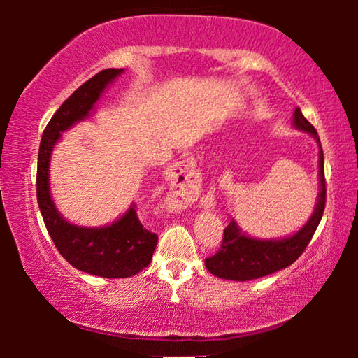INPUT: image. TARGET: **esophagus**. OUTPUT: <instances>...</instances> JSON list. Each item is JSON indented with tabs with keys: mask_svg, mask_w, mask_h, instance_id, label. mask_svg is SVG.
I'll return each mask as SVG.
<instances>
[{
	"mask_svg": "<svg viewBox=\"0 0 358 358\" xmlns=\"http://www.w3.org/2000/svg\"><path fill=\"white\" fill-rule=\"evenodd\" d=\"M199 194V173L194 158H185L174 166L173 173V205H182Z\"/></svg>",
	"mask_w": 358,
	"mask_h": 358,
	"instance_id": "34e87169",
	"label": "esophagus"
}]
</instances>
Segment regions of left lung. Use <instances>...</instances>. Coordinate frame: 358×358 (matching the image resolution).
Masks as SVG:
<instances>
[{"mask_svg": "<svg viewBox=\"0 0 358 358\" xmlns=\"http://www.w3.org/2000/svg\"><path fill=\"white\" fill-rule=\"evenodd\" d=\"M293 125L298 130L306 131L315 136L317 143V131L310 122L305 119L301 110L295 109L293 112ZM320 195L315 207V213L311 215L308 223H305L300 231L288 238L282 239H256L249 238L241 233V229L234 220L223 231V241L218 252L212 257L205 259V267L208 272L220 278L227 280L246 282L254 278L271 275V273L282 271L292 266L298 257L301 256L308 244H310L313 234H315L317 224L321 222L322 212L326 205V179H324V156L320 143Z\"/></svg>", "mask_w": 358, "mask_h": 358, "instance_id": "obj_1", "label": "left lung"}]
</instances>
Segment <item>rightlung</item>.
Segmentation results:
<instances>
[{
  "label": "right lung",
  "instance_id": "add662e5",
  "mask_svg": "<svg viewBox=\"0 0 358 358\" xmlns=\"http://www.w3.org/2000/svg\"><path fill=\"white\" fill-rule=\"evenodd\" d=\"M122 71V68L99 71L63 102L43 130L37 161V202L53 244L78 271L104 278L131 277L148 267L158 234L148 231L141 224L135 203H131L117 222L107 227L85 228L66 222L52 202L48 166L52 150L60 140L62 131L86 119L102 91Z\"/></svg>",
  "mask_w": 358,
  "mask_h": 358
}]
</instances>
